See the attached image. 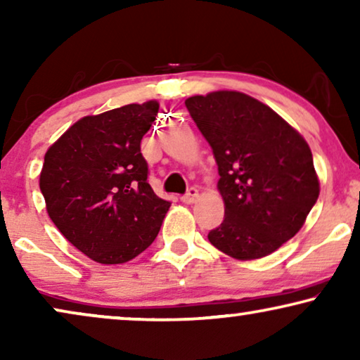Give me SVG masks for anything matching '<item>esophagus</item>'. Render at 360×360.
Here are the masks:
<instances>
[{
  "mask_svg": "<svg viewBox=\"0 0 360 360\" xmlns=\"http://www.w3.org/2000/svg\"><path fill=\"white\" fill-rule=\"evenodd\" d=\"M196 198H198V190H196L195 186H190V188L186 190V193L181 196V201L186 205H191V203H195Z\"/></svg>",
  "mask_w": 360,
  "mask_h": 360,
  "instance_id": "obj_1",
  "label": "esophagus"
}]
</instances>
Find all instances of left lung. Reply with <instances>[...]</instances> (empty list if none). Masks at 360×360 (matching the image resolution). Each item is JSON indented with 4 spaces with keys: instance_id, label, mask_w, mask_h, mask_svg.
I'll return each instance as SVG.
<instances>
[{
    "instance_id": "left-lung-1",
    "label": "left lung",
    "mask_w": 360,
    "mask_h": 360,
    "mask_svg": "<svg viewBox=\"0 0 360 360\" xmlns=\"http://www.w3.org/2000/svg\"><path fill=\"white\" fill-rule=\"evenodd\" d=\"M185 105L213 149L226 206L210 243L239 260L272 254L298 233L318 200L307 141L272 108L244 93L214 91Z\"/></svg>"
}]
</instances>
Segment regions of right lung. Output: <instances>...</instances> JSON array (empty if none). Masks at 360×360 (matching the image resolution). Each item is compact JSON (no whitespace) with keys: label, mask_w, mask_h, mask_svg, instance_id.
<instances>
[{"label":"right lung","mask_w":360,"mask_h":360,"mask_svg":"<svg viewBox=\"0 0 360 360\" xmlns=\"http://www.w3.org/2000/svg\"><path fill=\"white\" fill-rule=\"evenodd\" d=\"M159 103L85 116L44 157L39 186L47 213L78 250L100 264H124L159 234L170 201L149 185L141 141Z\"/></svg>","instance_id":"1"}]
</instances>
